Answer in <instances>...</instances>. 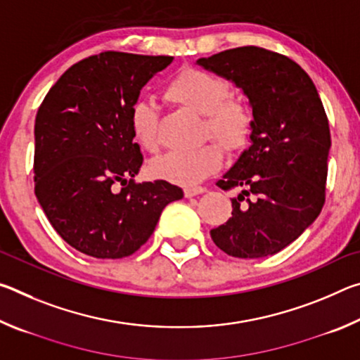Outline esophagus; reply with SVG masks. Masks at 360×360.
<instances>
[{
  "label": "esophagus",
  "mask_w": 360,
  "mask_h": 360,
  "mask_svg": "<svg viewBox=\"0 0 360 360\" xmlns=\"http://www.w3.org/2000/svg\"><path fill=\"white\" fill-rule=\"evenodd\" d=\"M205 191H206L205 187H200V186H191V187H186V188H184V193H186V197H187V198H191V197H195V195L203 193Z\"/></svg>",
  "instance_id": "obj_1"
}]
</instances>
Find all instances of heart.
Wrapping results in <instances>:
<instances>
[{"label": "heart", "instance_id": "b5f03b06", "mask_svg": "<svg viewBox=\"0 0 360 360\" xmlns=\"http://www.w3.org/2000/svg\"><path fill=\"white\" fill-rule=\"evenodd\" d=\"M230 85L212 72L191 68L179 72L167 85L168 100L203 114V130L224 148L236 149L251 130V112L238 98L229 96ZM131 130L143 149H158V111L148 101H136L130 114ZM222 150L216 143H206L191 150H169L157 157L152 169L163 179L195 184L221 165Z\"/></svg>", "mask_w": 360, "mask_h": 360}]
</instances>
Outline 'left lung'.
<instances>
[{"instance_id":"obj_1","label":"left lung","mask_w":360,"mask_h":360,"mask_svg":"<svg viewBox=\"0 0 360 360\" xmlns=\"http://www.w3.org/2000/svg\"><path fill=\"white\" fill-rule=\"evenodd\" d=\"M197 63L241 89L254 117L251 146L217 181L222 188L243 191L231 198V217L210 231L211 238L231 257L276 254L324 206L332 141L318 90L294 60L255 46L230 49Z\"/></svg>"}]
</instances>
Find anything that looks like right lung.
I'll return each mask as SVG.
<instances>
[{
	"instance_id": "1",
	"label": "right lung",
	"mask_w": 360,
	"mask_h": 360,
	"mask_svg": "<svg viewBox=\"0 0 360 360\" xmlns=\"http://www.w3.org/2000/svg\"><path fill=\"white\" fill-rule=\"evenodd\" d=\"M173 57L101 52L66 70L34 122V193L57 233L96 259L131 255L184 192L133 178L143 165L131 108ZM120 181V191L115 182Z\"/></svg>"
}]
</instances>
